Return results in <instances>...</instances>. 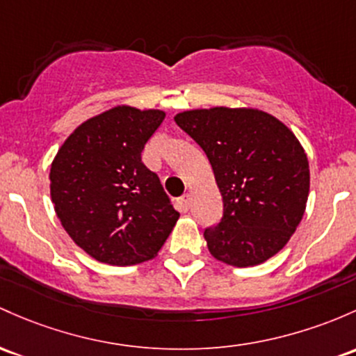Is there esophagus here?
<instances>
[{
  "label": "esophagus",
  "instance_id": "34e87169",
  "mask_svg": "<svg viewBox=\"0 0 356 356\" xmlns=\"http://www.w3.org/2000/svg\"><path fill=\"white\" fill-rule=\"evenodd\" d=\"M177 204H179V209H181L182 213L189 211V208H191V196H189V194H184V196L179 197Z\"/></svg>",
  "mask_w": 356,
  "mask_h": 356
}]
</instances>
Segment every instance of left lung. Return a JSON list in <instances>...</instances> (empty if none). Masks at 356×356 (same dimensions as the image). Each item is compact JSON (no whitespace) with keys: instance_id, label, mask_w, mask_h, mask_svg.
<instances>
[{"instance_id":"left-lung-1","label":"left lung","mask_w":356,"mask_h":356,"mask_svg":"<svg viewBox=\"0 0 356 356\" xmlns=\"http://www.w3.org/2000/svg\"><path fill=\"white\" fill-rule=\"evenodd\" d=\"M174 120L208 155L222 196L220 222L204 229L211 255L253 267L280 252L309 194V163L296 135L252 108L193 109Z\"/></svg>"}]
</instances>
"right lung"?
<instances>
[{"mask_svg": "<svg viewBox=\"0 0 356 356\" xmlns=\"http://www.w3.org/2000/svg\"><path fill=\"white\" fill-rule=\"evenodd\" d=\"M160 109L116 106L84 121L58 148L50 196L77 247L109 265L154 259L179 213L142 152L162 124Z\"/></svg>", "mask_w": 356, "mask_h": 356, "instance_id": "add662e5", "label": "right lung"}]
</instances>
